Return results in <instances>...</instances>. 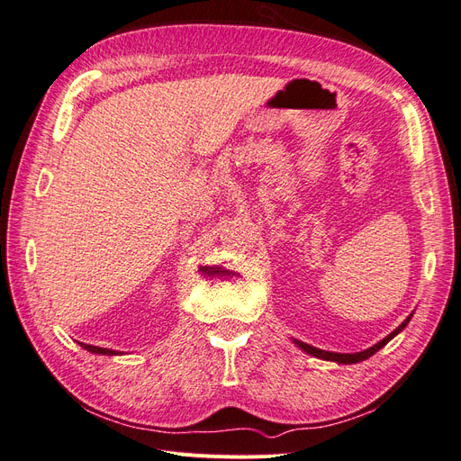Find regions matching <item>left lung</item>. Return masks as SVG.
<instances>
[{
  "mask_svg": "<svg viewBox=\"0 0 461 461\" xmlns=\"http://www.w3.org/2000/svg\"><path fill=\"white\" fill-rule=\"evenodd\" d=\"M410 319L411 317H408L406 321H403V323L396 329V330H393L388 334L386 339H383L381 342H376L373 348H369V350H364V352H356V354H334V352H325V350H319V348H313V346H310V344H305V342H300V340H296V344L302 348L303 352H308V354H312V356H315V357H321V359H329V361H339V364H357V361H364V359H367V357H371L375 352H379L381 348L390 340V339H394L396 334L406 327L408 323H410Z\"/></svg>",
  "mask_w": 461,
  "mask_h": 461,
  "instance_id": "left-lung-1",
  "label": "left lung"
}]
</instances>
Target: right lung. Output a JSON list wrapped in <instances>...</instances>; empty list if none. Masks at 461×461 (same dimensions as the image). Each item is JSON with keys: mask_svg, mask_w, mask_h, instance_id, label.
Masks as SVG:
<instances>
[{"mask_svg": "<svg viewBox=\"0 0 461 461\" xmlns=\"http://www.w3.org/2000/svg\"><path fill=\"white\" fill-rule=\"evenodd\" d=\"M80 346L85 348V350H88V352H94V354H104V356H115L117 352L115 350H109V348H100V346H90V344H82L80 342Z\"/></svg>", "mask_w": 461, "mask_h": 461, "instance_id": "add662e5", "label": "right lung"}]
</instances>
